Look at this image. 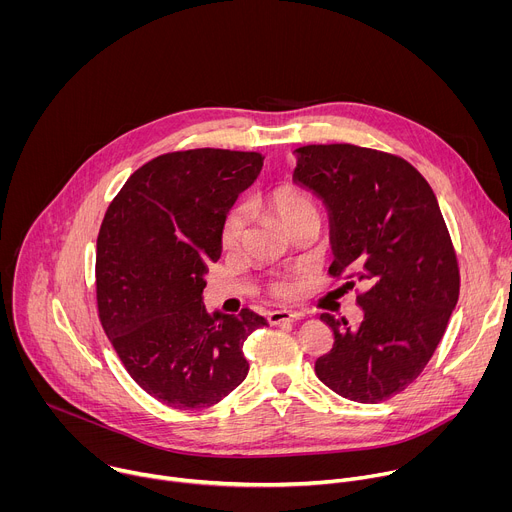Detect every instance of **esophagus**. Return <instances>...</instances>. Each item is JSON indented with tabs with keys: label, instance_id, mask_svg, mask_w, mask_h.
Masks as SVG:
<instances>
[{
	"label": "esophagus",
	"instance_id": "1",
	"mask_svg": "<svg viewBox=\"0 0 512 512\" xmlns=\"http://www.w3.org/2000/svg\"><path fill=\"white\" fill-rule=\"evenodd\" d=\"M302 316H304V314H300V312L273 310V312L267 314V322L275 326V324H283V322H298V320H302Z\"/></svg>",
	"mask_w": 512,
	"mask_h": 512
}]
</instances>
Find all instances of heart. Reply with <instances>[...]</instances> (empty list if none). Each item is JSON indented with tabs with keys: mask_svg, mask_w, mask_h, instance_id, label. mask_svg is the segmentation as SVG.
Wrapping results in <instances>:
<instances>
[{
	"mask_svg": "<svg viewBox=\"0 0 512 512\" xmlns=\"http://www.w3.org/2000/svg\"><path fill=\"white\" fill-rule=\"evenodd\" d=\"M267 208L279 218V223L289 229L291 225H296L308 216H318V208L314 204V200L300 188L294 186H279L273 188L267 198ZM245 227H247V214L243 206H235L229 210L225 223H223V231H221V243L225 249H235L243 235H245ZM269 294L279 298V300H289L296 296L298 291V283L289 277H273L267 283Z\"/></svg>",
	"mask_w": 512,
	"mask_h": 512,
	"instance_id": "1",
	"label": "heart"
}]
</instances>
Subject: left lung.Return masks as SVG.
Instances as JSON below:
<instances>
[{"label": "left lung", "instance_id": "left-lung-1", "mask_svg": "<svg viewBox=\"0 0 512 512\" xmlns=\"http://www.w3.org/2000/svg\"><path fill=\"white\" fill-rule=\"evenodd\" d=\"M294 180L330 210V275L362 281V322L322 314L334 332L314 364L344 399L379 403L407 389L440 344L460 296V267L440 204L403 158L352 143L296 150Z\"/></svg>", "mask_w": 512, "mask_h": 512}]
</instances>
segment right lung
Here are the masks:
<instances>
[{
  "instance_id": "1",
  "label": "right lung",
  "mask_w": 512,
  "mask_h": 512,
  "mask_svg": "<svg viewBox=\"0 0 512 512\" xmlns=\"http://www.w3.org/2000/svg\"><path fill=\"white\" fill-rule=\"evenodd\" d=\"M257 152L186 150L135 170L97 237V312L129 377L174 409L216 405L237 389L247 336L267 326L243 308L206 314L208 263L239 192L261 172Z\"/></svg>"
}]
</instances>
